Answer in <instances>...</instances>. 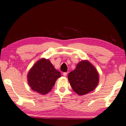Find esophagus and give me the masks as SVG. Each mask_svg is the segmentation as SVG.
<instances>
[{
    "label": "esophagus",
    "mask_w": 126,
    "mask_h": 126,
    "mask_svg": "<svg viewBox=\"0 0 126 126\" xmlns=\"http://www.w3.org/2000/svg\"><path fill=\"white\" fill-rule=\"evenodd\" d=\"M67 73H66V72H65V73H63V75L64 76H67Z\"/></svg>",
    "instance_id": "obj_1"
}]
</instances>
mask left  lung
<instances>
[{
    "mask_svg": "<svg viewBox=\"0 0 126 126\" xmlns=\"http://www.w3.org/2000/svg\"><path fill=\"white\" fill-rule=\"evenodd\" d=\"M71 87L79 95H85L95 89L99 82V74L89 61L80 62L68 76Z\"/></svg>",
    "mask_w": 126,
    "mask_h": 126,
    "instance_id": "left-lung-1",
    "label": "left lung"
}]
</instances>
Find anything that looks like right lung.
<instances>
[{"instance_id":"1","label":"right lung","mask_w":126,"mask_h":126,"mask_svg":"<svg viewBox=\"0 0 126 126\" xmlns=\"http://www.w3.org/2000/svg\"><path fill=\"white\" fill-rule=\"evenodd\" d=\"M61 74L50 61L41 58L34 64L27 75V80L32 90L41 94H46L52 90Z\"/></svg>"}]
</instances>
